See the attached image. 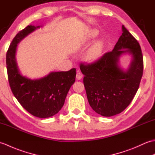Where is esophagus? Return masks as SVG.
Returning <instances> with one entry per match:
<instances>
[{"label": "esophagus", "mask_w": 155, "mask_h": 155, "mask_svg": "<svg viewBox=\"0 0 155 155\" xmlns=\"http://www.w3.org/2000/svg\"><path fill=\"white\" fill-rule=\"evenodd\" d=\"M82 78H83V74L79 71H78L77 72V75H76V78H77V80H81Z\"/></svg>", "instance_id": "34e87169"}]
</instances>
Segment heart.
Segmentation results:
<instances>
[{
    "instance_id": "obj_1",
    "label": "heart",
    "mask_w": 155,
    "mask_h": 155,
    "mask_svg": "<svg viewBox=\"0 0 155 155\" xmlns=\"http://www.w3.org/2000/svg\"><path fill=\"white\" fill-rule=\"evenodd\" d=\"M97 35V31H93L91 33V37L92 38H94ZM103 47V42L102 41H98L96 44H95L93 47L91 48V50L88 52V58L90 60H94V59L97 58L98 56L100 55L101 52L102 51V49Z\"/></svg>"
}]
</instances>
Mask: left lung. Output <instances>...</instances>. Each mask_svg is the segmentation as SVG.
<instances>
[{
	"mask_svg": "<svg viewBox=\"0 0 155 155\" xmlns=\"http://www.w3.org/2000/svg\"><path fill=\"white\" fill-rule=\"evenodd\" d=\"M114 49L91 64L81 63L83 83L92 108L103 117L120 113L130 104L139 89L143 72V57L140 45L127 29ZM128 53L132 60L127 70L118 64L121 55Z\"/></svg>",
	"mask_w": 155,
	"mask_h": 155,
	"instance_id": "8db88e82",
	"label": "left lung"
}]
</instances>
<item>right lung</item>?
Segmentation results:
<instances>
[{
  "label": "right lung",
  "mask_w": 155,
  "mask_h": 155,
  "mask_svg": "<svg viewBox=\"0 0 155 155\" xmlns=\"http://www.w3.org/2000/svg\"><path fill=\"white\" fill-rule=\"evenodd\" d=\"M28 25L13 38L6 56L9 84L14 96L29 113L38 118H48L58 113L76 78V68L51 72L38 79L22 76L16 60L17 45L27 35L39 28Z\"/></svg>",
  "instance_id": "add662e5"
}]
</instances>
